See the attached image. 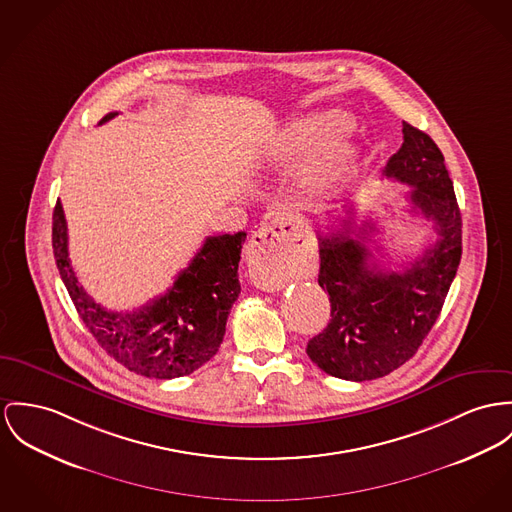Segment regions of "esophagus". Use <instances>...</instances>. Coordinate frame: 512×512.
<instances>
[{"label":"esophagus","instance_id":"1","mask_svg":"<svg viewBox=\"0 0 512 512\" xmlns=\"http://www.w3.org/2000/svg\"><path fill=\"white\" fill-rule=\"evenodd\" d=\"M296 228L290 222L275 220L261 226L247 245V263L253 280L267 288L275 290L280 284L282 265L296 241Z\"/></svg>","mask_w":512,"mask_h":512}]
</instances>
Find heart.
Returning <instances> with one entry per match:
<instances>
[{
    "mask_svg": "<svg viewBox=\"0 0 512 512\" xmlns=\"http://www.w3.org/2000/svg\"><path fill=\"white\" fill-rule=\"evenodd\" d=\"M349 118L339 111H323L290 122L276 138L275 152L284 159L308 154L300 179L308 193L325 195L347 175L353 163V146L341 134Z\"/></svg>",
    "mask_w": 512,
    "mask_h": 512,
    "instance_id": "1",
    "label": "heart"
}]
</instances>
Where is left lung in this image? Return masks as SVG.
Segmentation results:
<instances>
[{
	"label": "left lung",
	"mask_w": 512,
	"mask_h": 512,
	"mask_svg": "<svg viewBox=\"0 0 512 512\" xmlns=\"http://www.w3.org/2000/svg\"><path fill=\"white\" fill-rule=\"evenodd\" d=\"M382 175L413 191L409 212L433 220L438 239L403 273L382 269L366 234L374 224L356 232L351 216L317 230V282L329 294L331 319L308 341L306 353L323 372L341 380L366 382L382 378L405 364L440 315L444 298L462 257V214L444 156L433 138L403 122V144L388 159Z\"/></svg>",
	"instance_id": "obj_1"
}]
</instances>
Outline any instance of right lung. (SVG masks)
Returning <instances> with one entry per match:
<instances>
[{"instance_id": "add662e5", "label": "right lung", "mask_w": 512, "mask_h": 512, "mask_svg": "<svg viewBox=\"0 0 512 512\" xmlns=\"http://www.w3.org/2000/svg\"><path fill=\"white\" fill-rule=\"evenodd\" d=\"M117 115L109 113L99 124ZM245 236L237 232L206 237L163 296L122 314L103 308L79 286L68 257V226L60 200L52 214L56 267L85 327L124 368L158 380L189 376L218 353L241 292L237 267Z\"/></svg>"}]
</instances>
